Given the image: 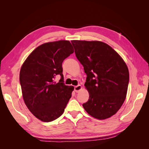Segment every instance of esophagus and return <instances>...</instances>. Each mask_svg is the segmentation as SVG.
<instances>
[{
    "instance_id": "esophagus-1",
    "label": "esophagus",
    "mask_w": 149,
    "mask_h": 149,
    "mask_svg": "<svg viewBox=\"0 0 149 149\" xmlns=\"http://www.w3.org/2000/svg\"><path fill=\"white\" fill-rule=\"evenodd\" d=\"M81 89H82V86L81 85H78V86H76L74 87V91L76 93L79 92Z\"/></svg>"
}]
</instances>
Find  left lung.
I'll return each instance as SVG.
<instances>
[{
    "label": "left lung",
    "instance_id": "8db88e82",
    "mask_svg": "<svg viewBox=\"0 0 149 149\" xmlns=\"http://www.w3.org/2000/svg\"><path fill=\"white\" fill-rule=\"evenodd\" d=\"M76 56L87 75L89 100L83 106L93 118L103 120L118 112L127 95L129 73L122 57L100 41L72 40Z\"/></svg>",
    "mask_w": 149,
    "mask_h": 149
}]
</instances>
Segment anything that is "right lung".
Returning <instances> with one entry per match:
<instances>
[{"label": "right lung", "mask_w": 149, "mask_h": 149, "mask_svg": "<svg viewBox=\"0 0 149 149\" xmlns=\"http://www.w3.org/2000/svg\"><path fill=\"white\" fill-rule=\"evenodd\" d=\"M73 52L68 40L45 43L36 48L22 65L20 83L24 102L40 120L51 122L63 113L74 87L63 83L62 63ZM58 75L62 78L56 83Z\"/></svg>", "instance_id": "obj_1"}]
</instances>
